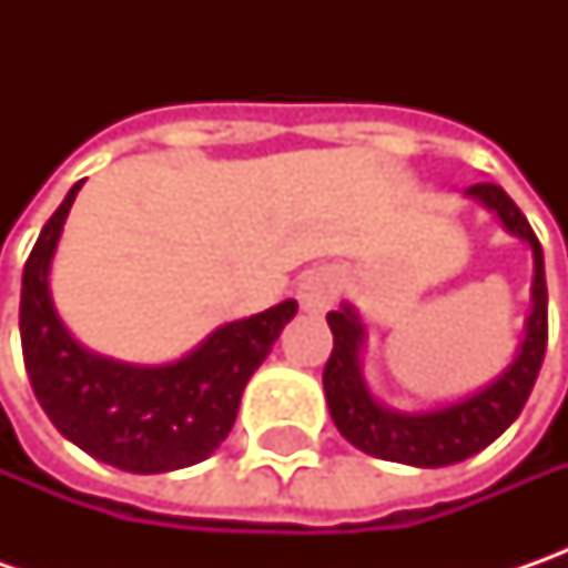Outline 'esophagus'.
<instances>
[{"label": "esophagus", "mask_w": 568, "mask_h": 568, "mask_svg": "<svg viewBox=\"0 0 568 568\" xmlns=\"http://www.w3.org/2000/svg\"><path fill=\"white\" fill-rule=\"evenodd\" d=\"M338 274L328 272V268H316V272L303 274V281H300V287H296L303 310H310V313H325V310L338 300Z\"/></svg>", "instance_id": "34e87169"}]
</instances>
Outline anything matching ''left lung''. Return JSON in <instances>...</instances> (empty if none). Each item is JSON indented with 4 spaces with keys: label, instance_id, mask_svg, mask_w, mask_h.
<instances>
[{
    "label": "left lung",
    "instance_id": "1",
    "mask_svg": "<svg viewBox=\"0 0 568 568\" xmlns=\"http://www.w3.org/2000/svg\"><path fill=\"white\" fill-rule=\"evenodd\" d=\"M474 199L493 207L503 224L531 243L535 250V313L528 318V335L521 341V351L515 363L493 382L490 388L477 392L468 402L452 404L433 414H395L369 398L361 376L357 351L363 344V328L354 310L344 306L328 313L332 325V357L322 369L325 402L332 410V420L341 429V436L373 458L382 462H402L414 468H443L465 462L487 448L506 433L521 414L535 388L540 363L547 354V277H544V252L540 240L528 224V217L518 211L513 199L496 183H477L468 189Z\"/></svg>",
    "mask_w": 568,
    "mask_h": 568
}]
</instances>
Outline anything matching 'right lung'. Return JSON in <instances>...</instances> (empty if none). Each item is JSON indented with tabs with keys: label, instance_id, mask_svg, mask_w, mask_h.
I'll list each match as a JSON object with an SVG mask.
<instances>
[{
	"label": "right lung",
	"instance_id": "right-lung-1",
	"mask_svg": "<svg viewBox=\"0 0 568 568\" xmlns=\"http://www.w3.org/2000/svg\"><path fill=\"white\" fill-rule=\"evenodd\" d=\"M81 183L43 224L21 277V351L33 395L78 448L132 474H161L205 462L227 439L240 395L268 357L296 303L217 328L189 357L129 366L88 354L69 338L50 303V258Z\"/></svg>",
	"mask_w": 568,
	"mask_h": 568
}]
</instances>
